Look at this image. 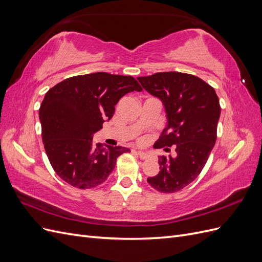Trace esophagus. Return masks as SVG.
Returning <instances> with one entry per match:
<instances>
[{
    "label": "esophagus",
    "instance_id": "1",
    "mask_svg": "<svg viewBox=\"0 0 262 262\" xmlns=\"http://www.w3.org/2000/svg\"><path fill=\"white\" fill-rule=\"evenodd\" d=\"M138 155L140 156V158L141 160H146V158H148V153H146V152H143V150H139L138 152Z\"/></svg>",
    "mask_w": 262,
    "mask_h": 262
}]
</instances>
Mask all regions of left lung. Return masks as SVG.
Returning a JSON list of instances; mask_svg holds the SVG:
<instances>
[{
  "mask_svg": "<svg viewBox=\"0 0 262 262\" xmlns=\"http://www.w3.org/2000/svg\"><path fill=\"white\" fill-rule=\"evenodd\" d=\"M138 81L165 108L167 123L158 144L176 148L173 157L158 156L160 172L147 182L157 191L177 192L199 176L215 144L219 97L212 86L187 73L160 72Z\"/></svg>",
  "mask_w": 262,
  "mask_h": 262,
  "instance_id": "obj_1",
  "label": "left lung"
}]
</instances>
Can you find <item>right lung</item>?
Instances as JSON below:
<instances>
[{
	"instance_id": "obj_1",
	"label": "right lung",
	"mask_w": 262,
	"mask_h": 262,
	"mask_svg": "<svg viewBox=\"0 0 262 262\" xmlns=\"http://www.w3.org/2000/svg\"><path fill=\"white\" fill-rule=\"evenodd\" d=\"M141 92L132 76L97 72L69 77L47 92L39 109L47 156L57 175L69 185L90 189L104 182L123 146L93 143L94 133L110 120L125 94Z\"/></svg>"
}]
</instances>
